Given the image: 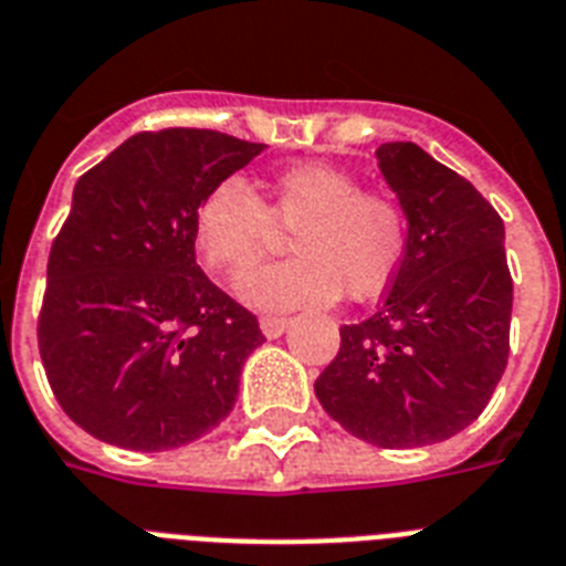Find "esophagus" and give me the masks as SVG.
I'll use <instances>...</instances> for the list:
<instances>
[{
	"label": "esophagus",
	"mask_w": 566,
	"mask_h": 566,
	"mask_svg": "<svg viewBox=\"0 0 566 566\" xmlns=\"http://www.w3.org/2000/svg\"><path fill=\"white\" fill-rule=\"evenodd\" d=\"M287 325H291V319H287V316H261V331H264V337H270V339L282 337Z\"/></svg>",
	"instance_id": "obj_1"
}]
</instances>
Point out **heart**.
<instances>
[{
  "label": "heart",
  "instance_id": "obj_1",
  "mask_svg": "<svg viewBox=\"0 0 566 566\" xmlns=\"http://www.w3.org/2000/svg\"><path fill=\"white\" fill-rule=\"evenodd\" d=\"M291 232V261L264 268L243 284L252 305L287 311L343 296L366 302L387 291L410 247V214L387 191L360 188L331 163H298L275 174L255 197L241 179L206 191L195 241L206 268L241 282Z\"/></svg>",
  "mask_w": 566,
  "mask_h": 566
}]
</instances>
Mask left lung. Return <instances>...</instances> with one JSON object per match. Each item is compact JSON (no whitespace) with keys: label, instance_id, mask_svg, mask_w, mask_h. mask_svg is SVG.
<instances>
[{"label":"left lung","instance_id":"8db88e82","mask_svg":"<svg viewBox=\"0 0 566 566\" xmlns=\"http://www.w3.org/2000/svg\"><path fill=\"white\" fill-rule=\"evenodd\" d=\"M378 163L410 214L407 259L378 311L339 328L314 392L363 442L421 448L476 421L506 371V232L465 177L412 142L380 145Z\"/></svg>","mask_w":566,"mask_h":566}]
</instances>
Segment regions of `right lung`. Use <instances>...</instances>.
<instances>
[{
	"label": "right lung",
	"mask_w": 566,
	"mask_h": 566,
	"mask_svg": "<svg viewBox=\"0 0 566 566\" xmlns=\"http://www.w3.org/2000/svg\"><path fill=\"white\" fill-rule=\"evenodd\" d=\"M264 145L220 130L136 133L77 179L49 252L36 346L77 427L127 450H171L235 407L255 314L195 259L209 188Z\"/></svg>",
	"instance_id": "1"
}]
</instances>
